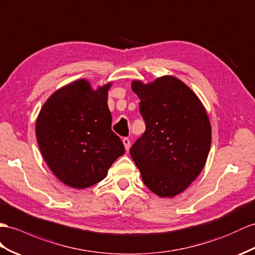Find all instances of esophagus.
<instances>
[{
	"label": "esophagus",
	"mask_w": 255,
	"mask_h": 255,
	"mask_svg": "<svg viewBox=\"0 0 255 255\" xmlns=\"http://www.w3.org/2000/svg\"><path fill=\"white\" fill-rule=\"evenodd\" d=\"M123 143H124V145H125L126 151H128V149L130 148V140L128 138H124Z\"/></svg>",
	"instance_id": "obj_1"
}]
</instances>
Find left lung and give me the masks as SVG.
I'll use <instances>...</instances> for the list:
<instances>
[{"label": "left lung", "mask_w": 255, "mask_h": 255, "mask_svg": "<svg viewBox=\"0 0 255 255\" xmlns=\"http://www.w3.org/2000/svg\"><path fill=\"white\" fill-rule=\"evenodd\" d=\"M145 131L130 148L144 184L159 197L184 192L204 168L211 125L193 90L170 75L153 83L133 81Z\"/></svg>", "instance_id": "1"}]
</instances>
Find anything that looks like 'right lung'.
I'll return each instance as SVG.
<instances>
[{
	"mask_svg": "<svg viewBox=\"0 0 255 255\" xmlns=\"http://www.w3.org/2000/svg\"><path fill=\"white\" fill-rule=\"evenodd\" d=\"M112 83L94 90L82 78L51 95L37 116L38 146L50 170L62 183L86 188L106 178L125 153L111 129L108 91Z\"/></svg>",
	"mask_w": 255,
	"mask_h": 255,
	"instance_id": "right-lung-1",
	"label": "right lung"
}]
</instances>
